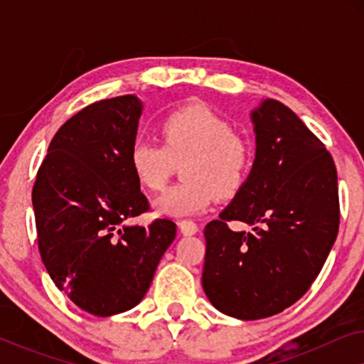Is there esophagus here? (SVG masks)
Returning a JSON list of instances; mask_svg holds the SVG:
<instances>
[{"instance_id":"esophagus-1","label":"esophagus","mask_w":364,"mask_h":364,"mask_svg":"<svg viewBox=\"0 0 364 364\" xmlns=\"http://www.w3.org/2000/svg\"><path fill=\"white\" fill-rule=\"evenodd\" d=\"M178 228H181V232L183 233V235H193V233L198 232L197 223L193 220H188V218L178 222Z\"/></svg>"}]
</instances>
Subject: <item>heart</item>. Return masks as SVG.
<instances>
[{
    "instance_id": "b5f03b06",
    "label": "heart",
    "mask_w": 364,
    "mask_h": 364,
    "mask_svg": "<svg viewBox=\"0 0 364 364\" xmlns=\"http://www.w3.org/2000/svg\"><path fill=\"white\" fill-rule=\"evenodd\" d=\"M162 144L136 139L129 151V166L147 191H161L183 160L187 181L168 187L154 202L161 215L186 217L210 207L217 192L230 196L245 182L253 162L250 139L230 129L222 116L202 104L167 114L159 127Z\"/></svg>"
}]
</instances>
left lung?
<instances>
[{"label":"left lung","instance_id":"obj_1","mask_svg":"<svg viewBox=\"0 0 364 364\" xmlns=\"http://www.w3.org/2000/svg\"><path fill=\"white\" fill-rule=\"evenodd\" d=\"M255 161L218 220L207 223L203 291L218 311L260 320L308 291L338 235L335 162L291 109L263 99L250 114ZM238 220L252 232H233Z\"/></svg>","mask_w":364,"mask_h":364}]
</instances>
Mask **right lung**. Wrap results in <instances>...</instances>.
<instances>
[{
    "label": "right lung",
    "instance_id": "right-lung-1",
    "mask_svg": "<svg viewBox=\"0 0 364 364\" xmlns=\"http://www.w3.org/2000/svg\"><path fill=\"white\" fill-rule=\"evenodd\" d=\"M142 101L127 94L84 107L53 137L33 187L38 245L59 290L96 316L141 303L177 225L127 220L149 210L129 166Z\"/></svg>",
    "mask_w": 364,
    "mask_h": 364
}]
</instances>
